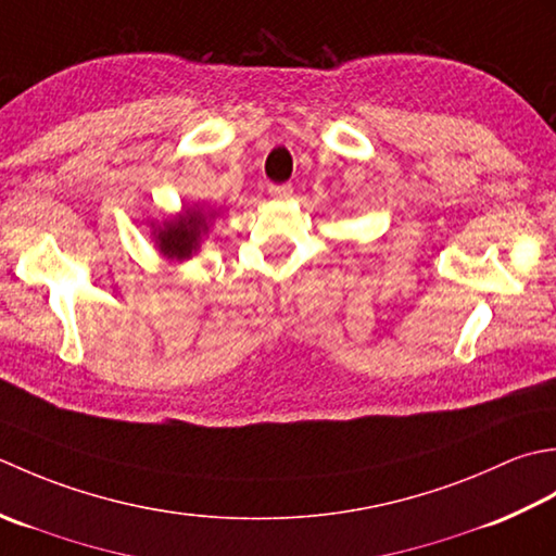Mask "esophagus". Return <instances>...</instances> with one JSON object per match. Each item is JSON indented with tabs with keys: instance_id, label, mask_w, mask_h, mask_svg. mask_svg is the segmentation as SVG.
I'll list each match as a JSON object with an SVG mask.
<instances>
[{
	"instance_id": "1",
	"label": "esophagus",
	"mask_w": 556,
	"mask_h": 556,
	"mask_svg": "<svg viewBox=\"0 0 556 556\" xmlns=\"http://www.w3.org/2000/svg\"><path fill=\"white\" fill-rule=\"evenodd\" d=\"M268 194L274 199L292 197V185H268Z\"/></svg>"
}]
</instances>
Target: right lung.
Listing matches in <instances>:
<instances>
[{"label":"right lung","instance_id":"1","mask_svg":"<svg viewBox=\"0 0 556 556\" xmlns=\"http://www.w3.org/2000/svg\"><path fill=\"white\" fill-rule=\"evenodd\" d=\"M208 215L201 208H187L173 220H165L163 228L155 230V244L161 254L173 262H185L199 249L201 235H206Z\"/></svg>","mask_w":556,"mask_h":556}]
</instances>
